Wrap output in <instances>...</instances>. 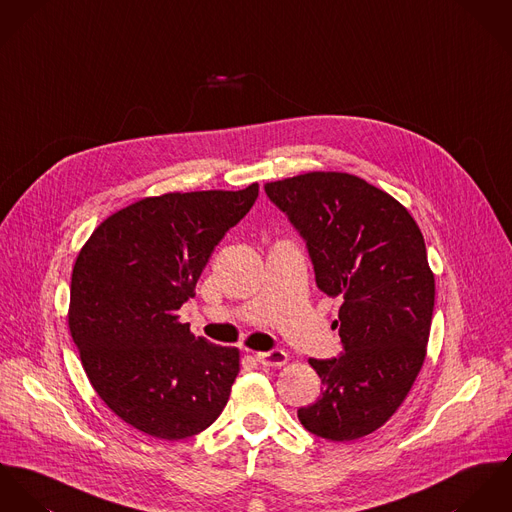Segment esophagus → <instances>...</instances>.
I'll return each mask as SVG.
<instances>
[{
  "instance_id": "34e87169",
  "label": "esophagus",
  "mask_w": 512,
  "mask_h": 512,
  "mask_svg": "<svg viewBox=\"0 0 512 512\" xmlns=\"http://www.w3.org/2000/svg\"><path fill=\"white\" fill-rule=\"evenodd\" d=\"M257 361L265 367H283L284 363L288 361V355L284 353L283 349H273V351H259Z\"/></svg>"
}]
</instances>
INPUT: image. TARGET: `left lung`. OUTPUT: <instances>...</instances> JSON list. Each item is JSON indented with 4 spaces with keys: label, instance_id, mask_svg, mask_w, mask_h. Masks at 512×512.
<instances>
[{
    "label": "left lung",
    "instance_id": "obj_1",
    "mask_svg": "<svg viewBox=\"0 0 512 512\" xmlns=\"http://www.w3.org/2000/svg\"><path fill=\"white\" fill-rule=\"evenodd\" d=\"M265 192L306 239L318 288L341 298L343 353L308 359L324 391L298 420L332 442L359 440L397 412L426 359L436 283L422 231L391 194L347 172H304Z\"/></svg>",
    "mask_w": 512,
    "mask_h": 512
}]
</instances>
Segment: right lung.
Wrapping results in <instances>:
<instances>
[{
    "label": "right lung",
    "mask_w": 512,
    "mask_h": 512,
    "mask_svg": "<svg viewBox=\"0 0 512 512\" xmlns=\"http://www.w3.org/2000/svg\"><path fill=\"white\" fill-rule=\"evenodd\" d=\"M257 196L253 182L141 198L106 218L76 257L68 328L86 377L114 414L151 438L200 434L228 404L239 349L196 338L178 310Z\"/></svg>",
    "instance_id": "1"
}]
</instances>
